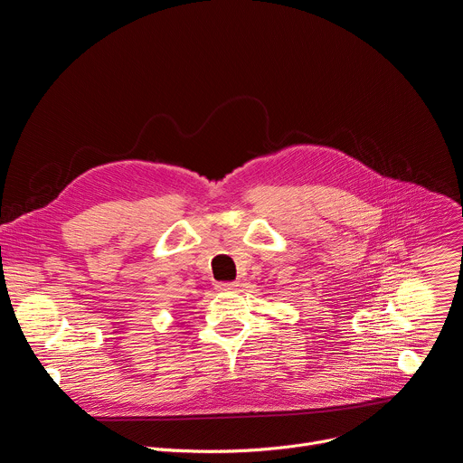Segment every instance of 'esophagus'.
<instances>
[{"label":"esophagus","mask_w":463,"mask_h":463,"mask_svg":"<svg viewBox=\"0 0 463 463\" xmlns=\"http://www.w3.org/2000/svg\"><path fill=\"white\" fill-rule=\"evenodd\" d=\"M239 287H241L239 283H217L215 290H219V292H237Z\"/></svg>","instance_id":"1"}]
</instances>
